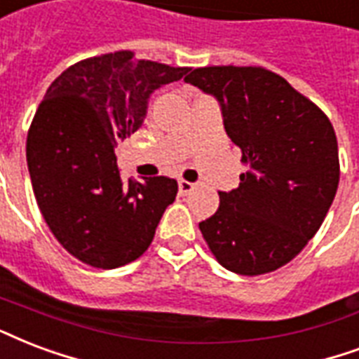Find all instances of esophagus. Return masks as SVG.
<instances>
[{"label":"esophagus","mask_w":359,"mask_h":359,"mask_svg":"<svg viewBox=\"0 0 359 359\" xmlns=\"http://www.w3.org/2000/svg\"><path fill=\"white\" fill-rule=\"evenodd\" d=\"M194 190V184L188 182V180H179V194L180 196H188Z\"/></svg>","instance_id":"1"}]
</instances>
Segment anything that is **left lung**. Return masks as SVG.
I'll use <instances>...</instances> for the list:
<instances>
[{
	"mask_svg": "<svg viewBox=\"0 0 359 359\" xmlns=\"http://www.w3.org/2000/svg\"><path fill=\"white\" fill-rule=\"evenodd\" d=\"M184 81L215 95L226 133L248 168L235 190L218 191V210L199 222L203 239L237 275L283 267L313 239L335 198L339 149L332 122L264 67H198Z\"/></svg>",
	"mask_w": 359,
	"mask_h": 359,
	"instance_id": "obj_1",
	"label": "left lung"
}]
</instances>
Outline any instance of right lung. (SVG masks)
Wrapping results in <instances>:
<instances>
[{"label":"right lung","mask_w":359,"mask_h":359,"mask_svg":"<svg viewBox=\"0 0 359 359\" xmlns=\"http://www.w3.org/2000/svg\"><path fill=\"white\" fill-rule=\"evenodd\" d=\"M188 71L120 50L76 62L46 90L27 131V169L46 226L82 264L114 269L154 239L179 184L122 182L114 147L141 128L150 94Z\"/></svg>","instance_id":"obj_1"}]
</instances>
